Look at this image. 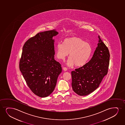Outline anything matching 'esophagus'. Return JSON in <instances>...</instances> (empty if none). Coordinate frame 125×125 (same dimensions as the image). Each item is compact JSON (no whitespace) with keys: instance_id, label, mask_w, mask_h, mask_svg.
<instances>
[{"instance_id":"esophagus-1","label":"esophagus","mask_w":125,"mask_h":125,"mask_svg":"<svg viewBox=\"0 0 125 125\" xmlns=\"http://www.w3.org/2000/svg\"><path fill=\"white\" fill-rule=\"evenodd\" d=\"M63 70L64 71H67V70H68V68H66V67H63Z\"/></svg>"}]
</instances>
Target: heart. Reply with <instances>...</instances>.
<instances>
[{
	"label": "heart",
	"instance_id": "b5f03b06",
	"mask_svg": "<svg viewBox=\"0 0 125 125\" xmlns=\"http://www.w3.org/2000/svg\"><path fill=\"white\" fill-rule=\"evenodd\" d=\"M92 53V48L89 43L81 38L73 37L64 40L63 44L58 43L56 46V56L60 60H64L69 53L67 62L69 66H84L88 61Z\"/></svg>",
	"mask_w": 125,
	"mask_h": 125
}]
</instances>
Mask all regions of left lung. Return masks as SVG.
<instances>
[{"label": "left lung", "mask_w": 125, "mask_h": 125, "mask_svg": "<svg viewBox=\"0 0 125 125\" xmlns=\"http://www.w3.org/2000/svg\"><path fill=\"white\" fill-rule=\"evenodd\" d=\"M98 46L89 62L71 72L73 91L85 96L95 91L107 74L109 66V51L98 36Z\"/></svg>", "instance_id": "8db88e82"}]
</instances>
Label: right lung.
<instances>
[{
	"label": "right lung",
	"instance_id": "add662e5",
	"mask_svg": "<svg viewBox=\"0 0 125 125\" xmlns=\"http://www.w3.org/2000/svg\"><path fill=\"white\" fill-rule=\"evenodd\" d=\"M54 30L38 33L28 40L22 49L19 69L32 92L44 98L55 88L61 65L54 60Z\"/></svg>",
	"mask_w": 125,
	"mask_h": 125
}]
</instances>
